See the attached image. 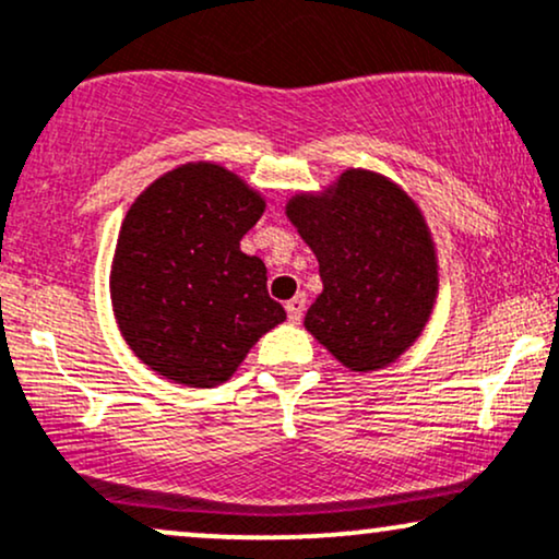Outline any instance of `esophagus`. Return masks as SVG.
Returning <instances> with one entry per match:
<instances>
[{"instance_id": "obj_1", "label": "esophagus", "mask_w": 559, "mask_h": 559, "mask_svg": "<svg viewBox=\"0 0 559 559\" xmlns=\"http://www.w3.org/2000/svg\"><path fill=\"white\" fill-rule=\"evenodd\" d=\"M305 307H307V297H305V294H297V297H294V299H288V301H286V314H288V320L299 322L301 314H305Z\"/></svg>"}]
</instances>
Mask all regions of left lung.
<instances>
[{
	"instance_id": "obj_1",
	"label": "left lung",
	"mask_w": 559,
	"mask_h": 559,
	"mask_svg": "<svg viewBox=\"0 0 559 559\" xmlns=\"http://www.w3.org/2000/svg\"><path fill=\"white\" fill-rule=\"evenodd\" d=\"M286 215L320 262L307 331L354 372L393 365L425 331L440 284L419 205L382 174L348 169L294 194Z\"/></svg>"
}]
</instances>
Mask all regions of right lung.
<instances>
[{
  "instance_id": "1",
  "label": "right lung",
  "mask_w": 559,
  "mask_h": 559,
  "mask_svg": "<svg viewBox=\"0 0 559 559\" xmlns=\"http://www.w3.org/2000/svg\"><path fill=\"white\" fill-rule=\"evenodd\" d=\"M262 211L258 190L211 160L177 166L138 194L109 286L122 338L153 372L215 388L286 320L267 297L265 262L239 247Z\"/></svg>"
}]
</instances>
